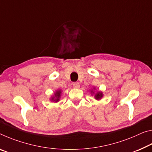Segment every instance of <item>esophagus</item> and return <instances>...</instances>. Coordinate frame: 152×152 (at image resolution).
<instances>
[{"label":"esophagus","instance_id":"obj_1","mask_svg":"<svg viewBox=\"0 0 152 152\" xmlns=\"http://www.w3.org/2000/svg\"><path fill=\"white\" fill-rule=\"evenodd\" d=\"M73 86H74V88H78L80 87V84H79L78 83H73Z\"/></svg>","mask_w":152,"mask_h":152}]
</instances>
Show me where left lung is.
Returning a JSON list of instances; mask_svg holds the SVG:
<instances>
[{"label": "left lung", "instance_id": "8db88e82", "mask_svg": "<svg viewBox=\"0 0 152 152\" xmlns=\"http://www.w3.org/2000/svg\"><path fill=\"white\" fill-rule=\"evenodd\" d=\"M91 93H94L93 91H91ZM102 97H103V93H102V92H99V91H98V92L97 93H95V99H97V100L101 99L102 98Z\"/></svg>", "mask_w": 152, "mask_h": 152}]
</instances>
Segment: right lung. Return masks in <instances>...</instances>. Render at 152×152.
Instances as JSON below:
<instances>
[{
    "instance_id": "right-lung-1",
    "label": "right lung",
    "mask_w": 152,
    "mask_h": 152,
    "mask_svg": "<svg viewBox=\"0 0 152 152\" xmlns=\"http://www.w3.org/2000/svg\"><path fill=\"white\" fill-rule=\"evenodd\" d=\"M61 90H57L56 92L55 93L53 97L51 98V101L55 102H58L60 99V97H61Z\"/></svg>"
}]
</instances>
